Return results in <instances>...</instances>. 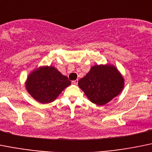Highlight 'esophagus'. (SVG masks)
I'll return each mask as SVG.
<instances>
[{
  "label": "esophagus",
  "instance_id": "obj_1",
  "mask_svg": "<svg viewBox=\"0 0 152 152\" xmlns=\"http://www.w3.org/2000/svg\"><path fill=\"white\" fill-rule=\"evenodd\" d=\"M72 83H73V84H74V85H77L78 84V79L73 81V82H72Z\"/></svg>",
  "mask_w": 152,
  "mask_h": 152
}]
</instances>
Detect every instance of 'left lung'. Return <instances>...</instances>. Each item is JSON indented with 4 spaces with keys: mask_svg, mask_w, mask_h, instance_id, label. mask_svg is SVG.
Instances as JSON below:
<instances>
[{
    "mask_svg": "<svg viewBox=\"0 0 152 152\" xmlns=\"http://www.w3.org/2000/svg\"><path fill=\"white\" fill-rule=\"evenodd\" d=\"M88 100L103 106L118 96L124 88V76L115 65L96 64L78 82Z\"/></svg>",
    "mask_w": 152,
    "mask_h": 152,
    "instance_id": "left-lung-1",
    "label": "left lung"
}]
</instances>
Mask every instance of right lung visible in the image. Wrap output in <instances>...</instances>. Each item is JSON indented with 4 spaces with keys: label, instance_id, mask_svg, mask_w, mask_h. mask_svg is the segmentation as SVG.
<instances>
[{
    "label": "right lung",
    "instance_id": "right-lung-1",
    "mask_svg": "<svg viewBox=\"0 0 152 152\" xmlns=\"http://www.w3.org/2000/svg\"><path fill=\"white\" fill-rule=\"evenodd\" d=\"M71 82L54 66H40L27 76L26 91L36 101L46 104L52 103Z\"/></svg>",
    "mask_w": 152,
    "mask_h": 152
}]
</instances>
